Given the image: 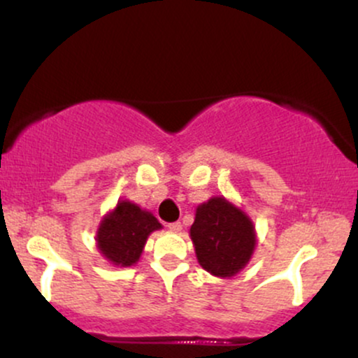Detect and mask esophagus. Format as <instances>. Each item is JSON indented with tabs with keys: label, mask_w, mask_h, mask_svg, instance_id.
I'll return each mask as SVG.
<instances>
[{
	"label": "esophagus",
	"mask_w": 358,
	"mask_h": 358,
	"mask_svg": "<svg viewBox=\"0 0 358 358\" xmlns=\"http://www.w3.org/2000/svg\"><path fill=\"white\" fill-rule=\"evenodd\" d=\"M168 227H170V231L180 232L182 231V222H171V224H168Z\"/></svg>",
	"instance_id": "esophagus-1"
}]
</instances>
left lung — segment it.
Returning <instances> with one entry per match:
<instances>
[{"label":"left lung","mask_w":358,"mask_h":358,"mask_svg":"<svg viewBox=\"0 0 358 358\" xmlns=\"http://www.w3.org/2000/svg\"><path fill=\"white\" fill-rule=\"evenodd\" d=\"M190 237L200 266L220 278L239 273L256 245L252 222L222 196L199 205Z\"/></svg>","instance_id":"left-lung-1"}]
</instances>
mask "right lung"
Masks as SVG:
<instances>
[{
	"mask_svg": "<svg viewBox=\"0 0 358 358\" xmlns=\"http://www.w3.org/2000/svg\"><path fill=\"white\" fill-rule=\"evenodd\" d=\"M159 227L162 224L153 213L122 200L102 220L97 232V248L114 264L133 266L141 256L148 236Z\"/></svg>",
	"mask_w": 358,
	"mask_h": 358,
	"instance_id": "obj_1",
	"label": "right lung"
}]
</instances>
